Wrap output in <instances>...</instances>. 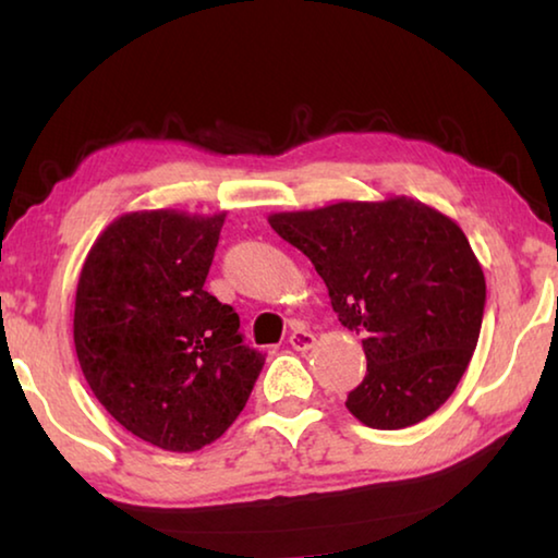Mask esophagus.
I'll use <instances>...</instances> for the list:
<instances>
[{
    "label": "esophagus",
    "instance_id": "esophagus-1",
    "mask_svg": "<svg viewBox=\"0 0 558 558\" xmlns=\"http://www.w3.org/2000/svg\"><path fill=\"white\" fill-rule=\"evenodd\" d=\"M290 347L298 349V352H307V349L315 347V335L307 332V329H295L290 335Z\"/></svg>",
    "mask_w": 558,
    "mask_h": 558
}]
</instances>
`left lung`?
I'll return each mask as SVG.
<instances>
[{"instance_id":"left-lung-1","label":"left lung","mask_w":558,"mask_h":558,"mask_svg":"<svg viewBox=\"0 0 558 558\" xmlns=\"http://www.w3.org/2000/svg\"><path fill=\"white\" fill-rule=\"evenodd\" d=\"M313 260L332 310L362 335L366 376L347 409L369 428L436 413L465 374L485 313V272L450 216L409 196L268 216Z\"/></svg>"}]
</instances>
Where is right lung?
Returning a JSON list of instances; mask_svg holds the SVG:
<instances>
[{
    "instance_id": "obj_1",
    "label": "right lung",
    "mask_w": 558,
    "mask_h": 558,
    "mask_svg": "<svg viewBox=\"0 0 558 558\" xmlns=\"http://www.w3.org/2000/svg\"><path fill=\"white\" fill-rule=\"evenodd\" d=\"M226 211H130L90 245L73 342L90 391L132 436L172 452L209 446L239 418L266 356L231 305L204 290Z\"/></svg>"
}]
</instances>
